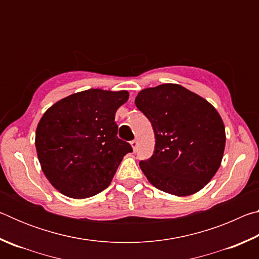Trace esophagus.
I'll list each match as a JSON object with an SVG mask.
<instances>
[{"mask_svg": "<svg viewBox=\"0 0 259 259\" xmlns=\"http://www.w3.org/2000/svg\"><path fill=\"white\" fill-rule=\"evenodd\" d=\"M130 144H131V146H133L134 151H137V148H138V142H137V140H136V139L131 140Z\"/></svg>", "mask_w": 259, "mask_h": 259, "instance_id": "1", "label": "esophagus"}]
</instances>
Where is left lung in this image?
Returning a JSON list of instances; mask_svg holds the SVG:
<instances>
[{
	"mask_svg": "<svg viewBox=\"0 0 259 259\" xmlns=\"http://www.w3.org/2000/svg\"><path fill=\"white\" fill-rule=\"evenodd\" d=\"M135 104L155 136L153 155L139 162L152 185L178 196L203 188L217 172L225 148L224 123L212 105L171 83L142 90Z\"/></svg>",
	"mask_w": 259,
	"mask_h": 259,
	"instance_id": "1",
	"label": "left lung"
}]
</instances>
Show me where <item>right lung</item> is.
<instances>
[{"instance_id":"right-lung-1","label":"right lung","mask_w":259,"mask_h":259,"mask_svg":"<svg viewBox=\"0 0 259 259\" xmlns=\"http://www.w3.org/2000/svg\"><path fill=\"white\" fill-rule=\"evenodd\" d=\"M126 91L90 89L57 102L38 122L35 146L52 186L73 199L104 191L115 175L129 143L117 137L115 113Z\"/></svg>"}]
</instances>
